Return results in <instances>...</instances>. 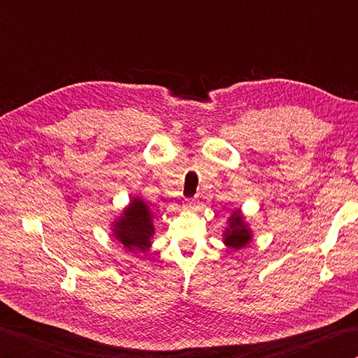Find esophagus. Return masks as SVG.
Returning <instances> with one entry per match:
<instances>
[{"mask_svg":"<svg viewBox=\"0 0 358 358\" xmlns=\"http://www.w3.org/2000/svg\"><path fill=\"white\" fill-rule=\"evenodd\" d=\"M195 205H197V200H195V199H186L185 200V208L186 209H194Z\"/></svg>","mask_w":358,"mask_h":358,"instance_id":"1","label":"esophagus"}]
</instances>
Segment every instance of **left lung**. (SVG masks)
<instances>
[{
	"label": "left lung",
	"instance_id": "left-lung-1",
	"mask_svg": "<svg viewBox=\"0 0 358 358\" xmlns=\"http://www.w3.org/2000/svg\"><path fill=\"white\" fill-rule=\"evenodd\" d=\"M251 239L250 231L247 227L243 225V220L239 214V211H236L233 217L229 219V228L225 231V243L229 248H242L247 245Z\"/></svg>",
	"mask_w": 358,
	"mask_h": 358
}]
</instances>
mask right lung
<instances>
[{"label": "right lung", "instance_id": "add662e5", "mask_svg": "<svg viewBox=\"0 0 358 358\" xmlns=\"http://www.w3.org/2000/svg\"><path fill=\"white\" fill-rule=\"evenodd\" d=\"M115 234L125 248L139 250L145 253L150 247L153 234L152 213L143 200H131L121 220L116 222Z\"/></svg>", "mask_w": 358, "mask_h": 358}]
</instances>
